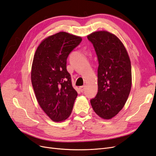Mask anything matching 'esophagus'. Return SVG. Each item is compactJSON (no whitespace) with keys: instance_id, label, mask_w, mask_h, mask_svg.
Wrapping results in <instances>:
<instances>
[{"instance_id":"34e87169","label":"esophagus","mask_w":156,"mask_h":156,"mask_svg":"<svg viewBox=\"0 0 156 156\" xmlns=\"http://www.w3.org/2000/svg\"><path fill=\"white\" fill-rule=\"evenodd\" d=\"M79 89L81 92H83L84 90H85V86H82L79 88Z\"/></svg>"}]
</instances>
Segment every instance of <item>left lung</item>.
<instances>
[{
    "label": "left lung",
    "instance_id": "1",
    "mask_svg": "<svg viewBox=\"0 0 156 156\" xmlns=\"http://www.w3.org/2000/svg\"><path fill=\"white\" fill-rule=\"evenodd\" d=\"M98 60L96 97L90 100L96 114L103 119L116 116L128 98L131 88V62L124 44L107 31L94 32L87 36Z\"/></svg>",
    "mask_w": 156,
    "mask_h": 156
}]
</instances>
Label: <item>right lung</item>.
Segmentation results:
<instances>
[{"mask_svg": "<svg viewBox=\"0 0 156 156\" xmlns=\"http://www.w3.org/2000/svg\"><path fill=\"white\" fill-rule=\"evenodd\" d=\"M81 41V37L60 32L42 41L34 56L32 87L42 110L54 122L68 119L77 96L66 63L69 53Z\"/></svg>", "mask_w": 156, "mask_h": 156, "instance_id": "obj_1", "label": "right lung"}]
</instances>
